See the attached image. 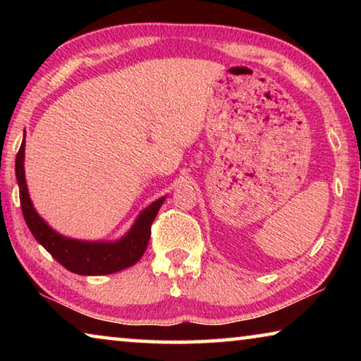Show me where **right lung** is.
<instances>
[{
	"instance_id": "1",
	"label": "right lung",
	"mask_w": 361,
	"mask_h": 361,
	"mask_svg": "<svg viewBox=\"0 0 361 361\" xmlns=\"http://www.w3.org/2000/svg\"><path fill=\"white\" fill-rule=\"evenodd\" d=\"M23 162H25V137L16 157V176L19 183L22 213L35 239L52 255L54 259L79 276H106L130 267L142 258L149 242L151 224L166 200V195L140 212L132 228L118 240L71 239L52 229L36 212L28 194Z\"/></svg>"
}]
</instances>
